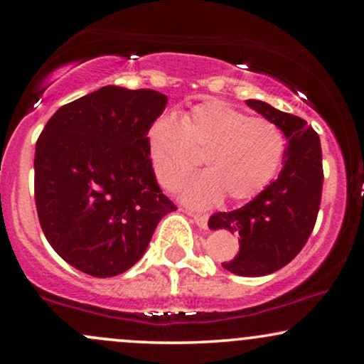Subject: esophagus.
I'll list each match as a JSON object with an SVG mask.
<instances>
[{
    "label": "esophagus",
    "mask_w": 364,
    "mask_h": 364,
    "mask_svg": "<svg viewBox=\"0 0 364 364\" xmlns=\"http://www.w3.org/2000/svg\"><path fill=\"white\" fill-rule=\"evenodd\" d=\"M191 217L193 218V222H196L198 227L207 228V222H208V217L207 215H198V213H191Z\"/></svg>",
    "instance_id": "obj_1"
}]
</instances>
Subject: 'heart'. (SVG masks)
<instances>
[{"instance_id": "heart-1", "label": "heart", "mask_w": 364, "mask_h": 364, "mask_svg": "<svg viewBox=\"0 0 364 364\" xmlns=\"http://www.w3.org/2000/svg\"><path fill=\"white\" fill-rule=\"evenodd\" d=\"M287 142L275 124L263 117L207 101L181 117L164 114L147 131V152L157 181L176 191L197 166L202 154L205 171L193 177L182 192V200L193 208L222 202L250 200L280 171Z\"/></svg>"}]
</instances>
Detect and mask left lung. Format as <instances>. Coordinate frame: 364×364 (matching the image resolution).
Wrapping results in <instances>:
<instances>
[{
  "label": "left lung",
  "instance_id": "obj_1",
  "mask_svg": "<svg viewBox=\"0 0 364 364\" xmlns=\"http://www.w3.org/2000/svg\"><path fill=\"white\" fill-rule=\"evenodd\" d=\"M247 106L272 121L287 137L283 168L277 181L252 202L208 218L210 230L240 235V252L222 267L240 277H263L295 258L315 227L323 187L320 137L303 119L248 99Z\"/></svg>",
  "mask_w": 364,
  "mask_h": 364
}]
</instances>
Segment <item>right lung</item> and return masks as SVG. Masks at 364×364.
Instances as JSON below:
<instances>
[{
  "instance_id": "right-lung-1",
  "label": "right lung",
  "mask_w": 364,
  "mask_h": 364,
  "mask_svg": "<svg viewBox=\"0 0 364 364\" xmlns=\"http://www.w3.org/2000/svg\"><path fill=\"white\" fill-rule=\"evenodd\" d=\"M166 106L152 89L104 86L48 121L34 152V198L49 245L71 267L121 275L176 210L147 152V131Z\"/></svg>"
}]
</instances>
